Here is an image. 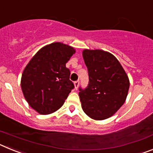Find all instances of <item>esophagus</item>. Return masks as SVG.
<instances>
[{
    "label": "esophagus",
    "mask_w": 153,
    "mask_h": 153,
    "mask_svg": "<svg viewBox=\"0 0 153 153\" xmlns=\"http://www.w3.org/2000/svg\"><path fill=\"white\" fill-rule=\"evenodd\" d=\"M79 80H76L74 82V86H75V89L76 90V89L78 88V86H79Z\"/></svg>",
    "instance_id": "1"
}]
</instances>
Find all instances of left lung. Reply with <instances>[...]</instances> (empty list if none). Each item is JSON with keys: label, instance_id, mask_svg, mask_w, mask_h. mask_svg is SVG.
Segmentation results:
<instances>
[{"label": "left lung", "instance_id": "1", "mask_svg": "<svg viewBox=\"0 0 153 153\" xmlns=\"http://www.w3.org/2000/svg\"><path fill=\"white\" fill-rule=\"evenodd\" d=\"M89 83L79 87L82 109L88 117L102 120L112 117L123 106L129 88V78L117 58L102 50H84Z\"/></svg>", "mask_w": 153, "mask_h": 153}]
</instances>
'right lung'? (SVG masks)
Masks as SVG:
<instances>
[{"instance_id":"1","label":"right lung","mask_w":153,"mask_h":153,"mask_svg":"<svg viewBox=\"0 0 153 153\" xmlns=\"http://www.w3.org/2000/svg\"><path fill=\"white\" fill-rule=\"evenodd\" d=\"M75 53L73 47L53 43L40 49L24 69L21 89L30 106L40 114L60 109L74 88L66 63Z\"/></svg>"}]
</instances>
